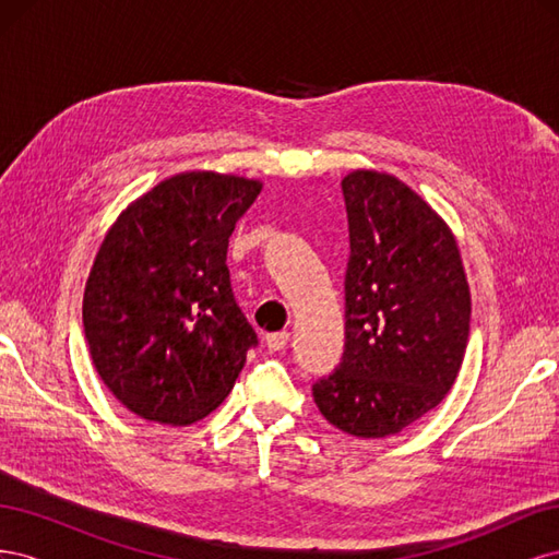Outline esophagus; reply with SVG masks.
Segmentation results:
<instances>
[{
  "instance_id": "esophagus-1",
  "label": "esophagus",
  "mask_w": 559,
  "mask_h": 559,
  "mask_svg": "<svg viewBox=\"0 0 559 559\" xmlns=\"http://www.w3.org/2000/svg\"><path fill=\"white\" fill-rule=\"evenodd\" d=\"M289 341H292V335L286 333V331L267 333V335H265V343H267V347L273 349V352H282L286 345H289Z\"/></svg>"
}]
</instances>
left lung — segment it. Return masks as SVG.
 <instances>
[{
    "mask_svg": "<svg viewBox=\"0 0 559 559\" xmlns=\"http://www.w3.org/2000/svg\"><path fill=\"white\" fill-rule=\"evenodd\" d=\"M343 195L345 352L312 396L333 427L384 438L452 389L468 343L471 294L452 230L411 186L357 170L343 179Z\"/></svg>",
    "mask_w": 559,
    "mask_h": 559,
    "instance_id": "left-lung-1",
    "label": "left lung"
}]
</instances>
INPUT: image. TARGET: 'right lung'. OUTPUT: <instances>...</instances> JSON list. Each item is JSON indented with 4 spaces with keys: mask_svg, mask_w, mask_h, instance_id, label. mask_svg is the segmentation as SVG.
I'll return each mask as SVG.
<instances>
[{
    "mask_svg": "<svg viewBox=\"0 0 559 559\" xmlns=\"http://www.w3.org/2000/svg\"><path fill=\"white\" fill-rule=\"evenodd\" d=\"M261 181L183 173L116 218L83 294L97 376L126 408L183 427L224 403L259 337L230 289L228 238Z\"/></svg>",
    "mask_w": 559,
    "mask_h": 559,
    "instance_id": "obj_1",
    "label": "right lung"
}]
</instances>
